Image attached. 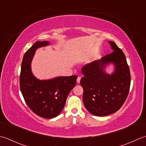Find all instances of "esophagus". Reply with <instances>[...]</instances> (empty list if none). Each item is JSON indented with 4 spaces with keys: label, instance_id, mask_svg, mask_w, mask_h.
Instances as JSON below:
<instances>
[{
    "label": "esophagus",
    "instance_id": "34e87169",
    "mask_svg": "<svg viewBox=\"0 0 146 146\" xmlns=\"http://www.w3.org/2000/svg\"><path fill=\"white\" fill-rule=\"evenodd\" d=\"M80 81H81V77H78L77 79V83H79Z\"/></svg>",
    "mask_w": 146,
    "mask_h": 146
}]
</instances>
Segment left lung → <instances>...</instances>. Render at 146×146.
Segmentation results:
<instances>
[{
	"label": "left lung",
	"mask_w": 146,
	"mask_h": 146,
	"mask_svg": "<svg viewBox=\"0 0 146 146\" xmlns=\"http://www.w3.org/2000/svg\"><path fill=\"white\" fill-rule=\"evenodd\" d=\"M108 43L113 52L83 67L84 77L80 81L84 106L98 117L118 111L125 102L130 90V74L125 56L115 42ZM111 64L114 69L109 74L106 69Z\"/></svg>",
	"instance_id": "1"
}]
</instances>
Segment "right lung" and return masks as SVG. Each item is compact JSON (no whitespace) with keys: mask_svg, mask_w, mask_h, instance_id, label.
I'll use <instances>...</instances> for the list:
<instances>
[{"mask_svg":"<svg viewBox=\"0 0 146 146\" xmlns=\"http://www.w3.org/2000/svg\"><path fill=\"white\" fill-rule=\"evenodd\" d=\"M48 41H38L25 53L20 74V89L24 99L35 113L44 118H53L60 113L70 91L76 84L77 76H58L40 80L31 70L36 50L48 46Z\"/></svg>","mask_w":146,"mask_h":146,"instance_id":"right-lung-1","label":"right lung"}]
</instances>
